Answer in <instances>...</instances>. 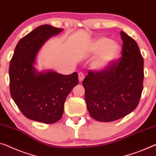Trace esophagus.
Instances as JSON below:
<instances>
[{
  "mask_svg": "<svg viewBox=\"0 0 156 156\" xmlns=\"http://www.w3.org/2000/svg\"><path fill=\"white\" fill-rule=\"evenodd\" d=\"M78 76H79V80H80V81H82L83 79H84V75H83L82 73H79Z\"/></svg>",
  "mask_w": 156,
  "mask_h": 156,
  "instance_id": "1",
  "label": "esophagus"
}]
</instances>
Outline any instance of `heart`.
<instances>
[{
	"label": "heart",
	"mask_w": 156,
	"mask_h": 156,
	"mask_svg": "<svg viewBox=\"0 0 156 156\" xmlns=\"http://www.w3.org/2000/svg\"><path fill=\"white\" fill-rule=\"evenodd\" d=\"M119 45L112 42L107 37H100L95 40L91 47L93 54H98V56L93 60L92 68L95 70H102L109 67L116 59L119 53Z\"/></svg>",
	"instance_id": "heart-1"
}]
</instances>
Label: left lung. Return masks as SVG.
Instances as JSON below:
<instances>
[{
	"label": "left lung",
	"mask_w": 156,
	"mask_h": 156,
	"mask_svg": "<svg viewBox=\"0 0 156 156\" xmlns=\"http://www.w3.org/2000/svg\"><path fill=\"white\" fill-rule=\"evenodd\" d=\"M121 56L105 70L88 71L82 84L90 116L111 122L131 113L143 90L144 58L135 40L121 31Z\"/></svg>",
	"instance_id": "obj_1"
}]
</instances>
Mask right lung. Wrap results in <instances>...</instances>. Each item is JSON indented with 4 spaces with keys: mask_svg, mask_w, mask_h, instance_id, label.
Listing matches in <instances>:
<instances>
[{
    "mask_svg": "<svg viewBox=\"0 0 156 156\" xmlns=\"http://www.w3.org/2000/svg\"><path fill=\"white\" fill-rule=\"evenodd\" d=\"M62 30L47 24L36 28L19 41L9 63L11 96L22 114L33 121L48 124L59 121L65 100L79 83L76 73H38L33 66L43 44Z\"/></svg>",
    "mask_w": 156,
    "mask_h": 156,
    "instance_id": "right-lung-1",
    "label": "right lung"
}]
</instances>
